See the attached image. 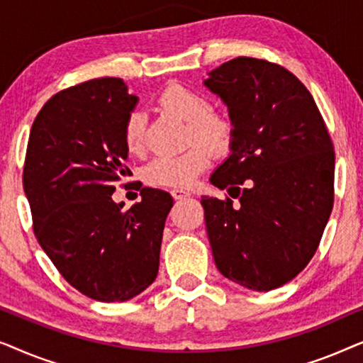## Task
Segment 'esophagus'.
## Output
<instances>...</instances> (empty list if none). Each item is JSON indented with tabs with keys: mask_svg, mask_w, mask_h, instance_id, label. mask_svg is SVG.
<instances>
[{
	"mask_svg": "<svg viewBox=\"0 0 363 363\" xmlns=\"http://www.w3.org/2000/svg\"><path fill=\"white\" fill-rule=\"evenodd\" d=\"M191 193L190 191H185V190H172V196L175 198V200H185V198L190 196Z\"/></svg>",
	"mask_w": 363,
	"mask_h": 363,
	"instance_id": "esophagus-1",
	"label": "esophagus"
}]
</instances>
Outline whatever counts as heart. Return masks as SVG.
I'll return each instance as SVG.
<instances>
[{"label": "heart", "instance_id": "heart-1", "mask_svg": "<svg viewBox=\"0 0 363 363\" xmlns=\"http://www.w3.org/2000/svg\"><path fill=\"white\" fill-rule=\"evenodd\" d=\"M160 106L188 122L186 138L193 145L178 155H158L143 167L142 177L148 185L186 188L210 163V150L223 155L231 148L235 123L225 113L211 111V102L203 94L182 84H170L158 97ZM123 142L128 152L140 153L145 145V117L128 113L123 125Z\"/></svg>", "mask_w": 363, "mask_h": 363}]
</instances>
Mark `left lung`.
<instances>
[{"mask_svg":"<svg viewBox=\"0 0 363 363\" xmlns=\"http://www.w3.org/2000/svg\"><path fill=\"white\" fill-rule=\"evenodd\" d=\"M205 86L230 108L231 155L210 182L232 198H201L216 267L252 291L284 286L309 264L334 206L335 152L314 97L266 59L236 57Z\"/></svg>","mask_w":363,"mask_h":363,"instance_id":"8db88e82","label":"left lung"}]
</instances>
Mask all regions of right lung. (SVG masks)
<instances>
[{
    "label": "right lung",
    "mask_w": 363,
    "mask_h": 363,
    "mask_svg": "<svg viewBox=\"0 0 363 363\" xmlns=\"http://www.w3.org/2000/svg\"><path fill=\"white\" fill-rule=\"evenodd\" d=\"M137 97L118 77L57 92L34 118L23 168L34 235L84 296L123 302L155 281L170 193L142 188L128 210L112 200L125 165L123 125Z\"/></svg>",
    "instance_id": "right-lung-1"
}]
</instances>
